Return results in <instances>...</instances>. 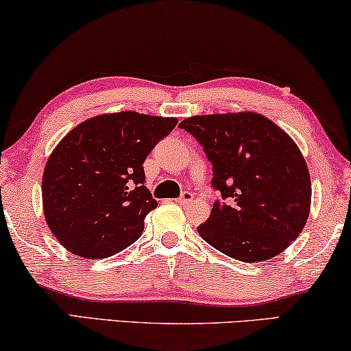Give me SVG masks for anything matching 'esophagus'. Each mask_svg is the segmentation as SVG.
<instances>
[{
  "label": "esophagus",
  "mask_w": 351,
  "mask_h": 351,
  "mask_svg": "<svg viewBox=\"0 0 351 351\" xmlns=\"http://www.w3.org/2000/svg\"><path fill=\"white\" fill-rule=\"evenodd\" d=\"M180 205H189L193 202V193L192 192H182L181 197L176 200Z\"/></svg>",
  "instance_id": "obj_1"
}]
</instances>
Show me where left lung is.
Wrapping results in <instances>:
<instances>
[{
  "label": "left lung",
  "instance_id": "1",
  "mask_svg": "<svg viewBox=\"0 0 351 351\" xmlns=\"http://www.w3.org/2000/svg\"><path fill=\"white\" fill-rule=\"evenodd\" d=\"M213 164L216 202L197 228L219 252L239 261L279 255L300 237L311 211V176L298 145L255 112L200 114L180 124Z\"/></svg>",
  "mask_w": 351,
  "mask_h": 351
}]
</instances>
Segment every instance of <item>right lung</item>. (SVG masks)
I'll return each mask as SVG.
<instances>
[{
	"label": "right lung",
	"mask_w": 351,
	"mask_h": 351,
	"mask_svg": "<svg viewBox=\"0 0 351 351\" xmlns=\"http://www.w3.org/2000/svg\"><path fill=\"white\" fill-rule=\"evenodd\" d=\"M176 124L137 112L104 113L56 145L42 176V205L47 226L69 252L107 258L142 237L146 214L158 206L143 162Z\"/></svg>",
	"instance_id": "right-lung-1"
}]
</instances>
